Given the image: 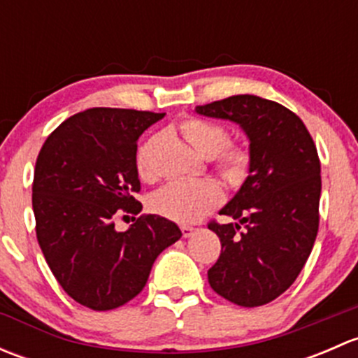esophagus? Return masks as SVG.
I'll list each match as a JSON object with an SVG mask.
<instances>
[{
    "instance_id": "esophagus-1",
    "label": "esophagus",
    "mask_w": 358,
    "mask_h": 358,
    "mask_svg": "<svg viewBox=\"0 0 358 358\" xmlns=\"http://www.w3.org/2000/svg\"><path fill=\"white\" fill-rule=\"evenodd\" d=\"M196 230H197V229H194V227H189V225H183V227H182V234H183V237H190V236H194V234H196Z\"/></svg>"
}]
</instances>
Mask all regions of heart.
<instances>
[{
  "label": "heart",
  "instance_id": "heart-1",
  "mask_svg": "<svg viewBox=\"0 0 358 358\" xmlns=\"http://www.w3.org/2000/svg\"><path fill=\"white\" fill-rule=\"evenodd\" d=\"M180 133L202 157H215L218 175L229 183H241L249 173L251 154L244 145L229 142L223 126L199 117H187L180 122ZM162 142L161 135L147 138L136 150V171L143 182L157 180L156 154ZM222 202V189L215 182H176L162 187L150 197V209L176 223H194Z\"/></svg>",
  "mask_w": 358,
  "mask_h": 358
}]
</instances>
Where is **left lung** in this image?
I'll return each instance as SVG.
<instances>
[{"label":"left lung","mask_w":358,"mask_h":358,"mask_svg":"<svg viewBox=\"0 0 358 358\" xmlns=\"http://www.w3.org/2000/svg\"><path fill=\"white\" fill-rule=\"evenodd\" d=\"M196 110L241 124L251 154L246 182L220 211L239 223H208L222 243L208 270L209 286L239 306L266 305L292 286L319 232L317 147L294 112L256 95H234Z\"/></svg>","instance_id":"1"}]
</instances>
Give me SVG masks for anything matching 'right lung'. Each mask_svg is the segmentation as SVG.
I'll list each match as a JSON object with an SVG mask.
<instances>
[{"mask_svg":"<svg viewBox=\"0 0 358 358\" xmlns=\"http://www.w3.org/2000/svg\"><path fill=\"white\" fill-rule=\"evenodd\" d=\"M162 117L93 107L53 129L36 159L39 248L62 289L86 308L114 310L140 294L157 256L182 237L157 215H142L126 232L114 229L115 218L142 211L136 140Z\"/></svg>","mask_w":358,"mask_h":358,"instance_id":"add662e5","label":"right lung"}]
</instances>
